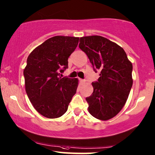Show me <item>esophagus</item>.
<instances>
[{"label":"esophagus","instance_id":"obj_1","mask_svg":"<svg viewBox=\"0 0 155 155\" xmlns=\"http://www.w3.org/2000/svg\"><path fill=\"white\" fill-rule=\"evenodd\" d=\"M80 82H81V83H84V82H85V81L84 80H82V79H80Z\"/></svg>","mask_w":155,"mask_h":155}]
</instances>
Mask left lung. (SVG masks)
<instances>
[{
    "mask_svg": "<svg viewBox=\"0 0 155 155\" xmlns=\"http://www.w3.org/2000/svg\"><path fill=\"white\" fill-rule=\"evenodd\" d=\"M79 48L89 58L94 70L100 71L92 82L93 92L86 97L88 111L94 117L108 120L120 112L132 86V64L123 48L100 35L80 38Z\"/></svg>",
    "mask_w": 155,
    "mask_h": 155,
    "instance_id": "8db88e82",
    "label": "left lung"
}]
</instances>
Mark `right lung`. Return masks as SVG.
I'll list each match as a JSON object with an SVG mask.
<instances>
[{"instance_id": "right-lung-1", "label": "right lung", "mask_w": 155, "mask_h": 155, "mask_svg": "<svg viewBox=\"0 0 155 155\" xmlns=\"http://www.w3.org/2000/svg\"><path fill=\"white\" fill-rule=\"evenodd\" d=\"M78 42L79 38L54 36L28 57L23 70L25 91L34 108L44 117H61L76 93L78 78H61L60 73L68 68V58Z\"/></svg>"}]
</instances>
